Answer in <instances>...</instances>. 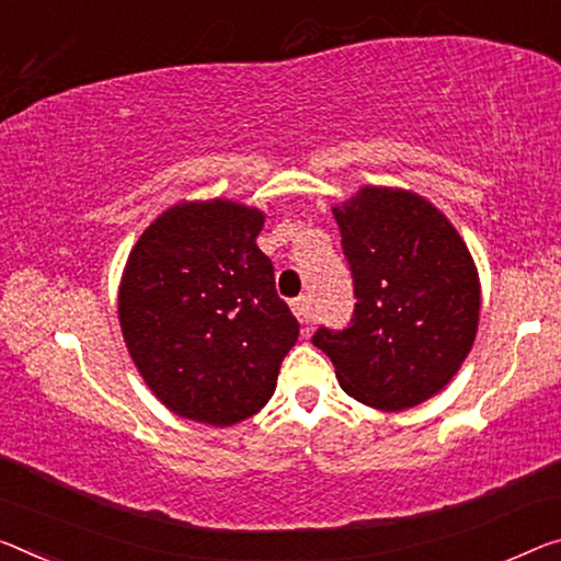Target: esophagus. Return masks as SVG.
<instances>
[{
	"label": "esophagus",
	"mask_w": 561,
	"mask_h": 561,
	"mask_svg": "<svg viewBox=\"0 0 561 561\" xmlns=\"http://www.w3.org/2000/svg\"><path fill=\"white\" fill-rule=\"evenodd\" d=\"M290 308H293V313H296L298 321L306 325V329H308L310 323H313V308H310V298H308V296H298V298H293Z\"/></svg>",
	"instance_id": "obj_1"
}]
</instances>
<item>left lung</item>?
<instances>
[{
    "label": "left lung",
    "instance_id": "1",
    "mask_svg": "<svg viewBox=\"0 0 561 561\" xmlns=\"http://www.w3.org/2000/svg\"><path fill=\"white\" fill-rule=\"evenodd\" d=\"M353 278L346 329L313 333L343 391L374 409H411L442 391L471 351L479 275L451 222L424 197L364 187L333 208Z\"/></svg>",
    "mask_w": 561,
    "mask_h": 561
}]
</instances>
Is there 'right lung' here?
Listing matches in <instances>:
<instances>
[{"mask_svg":"<svg viewBox=\"0 0 561 561\" xmlns=\"http://www.w3.org/2000/svg\"><path fill=\"white\" fill-rule=\"evenodd\" d=\"M263 213L180 203L133 248L119 325L135 366L178 416L230 426L263 409L298 321L255 245Z\"/></svg>","mask_w":561,"mask_h":561,"instance_id":"obj_1","label":"right lung"}]
</instances>
